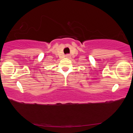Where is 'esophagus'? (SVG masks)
Here are the masks:
<instances>
[{"mask_svg":"<svg viewBox=\"0 0 133 133\" xmlns=\"http://www.w3.org/2000/svg\"><path fill=\"white\" fill-rule=\"evenodd\" d=\"M66 57L67 58H71V55H70V54H67V55H66Z\"/></svg>","mask_w":133,"mask_h":133,"instance_id":"obj_1","label":"esophagus"}]
</instances>
